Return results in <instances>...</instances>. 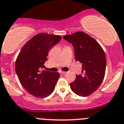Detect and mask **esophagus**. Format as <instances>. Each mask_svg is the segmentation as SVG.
Here are the masks:
<instances>
[{"mask_svg": "<svg viewBox=\"0 0 124 124\" xmlns=\"http://www.w3.org/2000/svg\"><path fill=\"white\" fill-rule=\"evenodd\" d=\"M60 73H61V74H63V75H65V74L67 73V72H66V71H61Z\"/></svg>", "mask_w": 124, "mask_h": 124, "instance_id": "obj_1", "label": "esophagus"}]
</instances>
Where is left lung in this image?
Here are the masks:
<instances>
[{
  "mask_svg": "<svg viewBox=\"0 0 124 124\" xmlns=\"http://www.w3.org/2000/svg\"><path fill=\"white\" fill-rule=\"evenodd\" d=\"M63 39L72 44L76 61L82 63V74L76 75L70 88L81 97L90 95L99 88L103 82L106 70L105 52L100 44L91 36L77 32L63 36Z\"/></svg>",
  "mask_w": 124,
  "mask_h": 124,
  "instance_id": "1",
  "label": "left lung"
}]
</instances>
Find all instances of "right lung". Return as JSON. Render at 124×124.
Instances as JSON below:
<instances>
[{
	"instance_id": "obj_1",
	"label": "right lung",
	"mask_w": 124,
	"mask_h": 124,
	"mask_svg": "<svg viewBox=\"0 0 124 124\" xmlns=\"http://www.w3.org/2000/svg\"><path fill=\"white\" fill-rule=\"evenodd\" d=\"M59 35L40 33L27 41L17 57L15 70L21 84L32 95L45 98L51 94L60 77L58 72L42 71L51 48L59 42Z\"/></svg>"
}]
</instances>
